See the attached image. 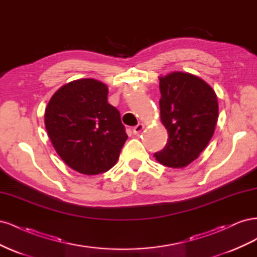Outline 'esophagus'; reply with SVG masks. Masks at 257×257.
<instances>
[{
    "label": "esophagus",
    "mask_w": 257,
    "mask_h": 257,
    "mask_svg": "<svg viewBox=\"0 0 257 257\" xmlns=\"http://www.w3.org/2000/svg\"><path fill=\"white\" fill-rule=\"evenodd\" d=\"M143 130H144V124L139 123L136 126L133 127V133H134V135H139Z\"/></svg>",
    "instance_id": "esophagus-1"
}]
</instances>
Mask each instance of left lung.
I'll use <instances>...</instances> for the list:
<instances>
[{
    "instance_id": "obj_1",
    "label": "left lung",
    "mask_w": 257,
    "mask_h": 257,
    "mask_svg": "<svg viewBox=\"0 0 257 257\" xmlns=\"http://www.w3.org/2000/svg\"><path fill=\"white\" fill-rule=\"evenodd\" d=\"M160 112L168 143L154 154L162 165L186 167L205 150L219 118L214 90L200 77L186 72L160 76Z\"/></svg>"
}]
</instances>
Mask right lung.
Returning a JSON list of instances; mask_svg holds the SVG:
<instances>
[{
  "mask_svg": "<svg viewBox=\"0 0 257 257\" xmlns=\"http://www.w3.org/2000/svg\"><path fill=\"white\" fill-rule=\"evenodd\" d=\"M107 95L104 82L77 79L62 85L46 107L45 126L54 150L82 175L109 170L127 139L120 112Z\"/></svg>",
  "mask_w": 257,
  "mask_h": 257,
  "instance_id": "add662e5",
  "label": "right lung"
}]
</instances>
